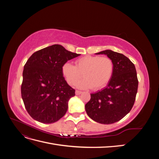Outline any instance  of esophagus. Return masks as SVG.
<instances>
[{
  "label": "esophagus",
  "mask_w": 159,
  "mask_h": 159,
  "mask_svg": "<svg viewBox=\"0 0 159 159\" xmlns=\"http://www.w3.org/2000/svg\"><path fill=\"white\" fill-rule=\"evenodd\" d=\"M81 93H82V91H79V90H76V91H75V95H80Z\"/></svg>",
  "instance_id": "34e87169"
}]
</instances>
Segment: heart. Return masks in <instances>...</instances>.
I'll use <instances>...</instances> for the list:
<instances>
[{
	"mask_svg": "<svg viewBox=\"0 0 159 159\" xmlns=\"http://www.w3.org/2000/svg\"><path fill=\"white\" fill-rule=\"evenodd\" d=\"M75 66L68 62L61 68L62 74L67 82L73 85L81 77L77 86L80 88L98 90L105 87L111 79L114 72V63L109 57L85 56L75 61Z\"/></svg>",
	"mask_w": 159,
	"mask_h": 159,
	"instance_id": "heart-1",
	"label": "heart"
}]
</instances>
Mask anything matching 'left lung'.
<instances>
[{"instance_id":"left-lung-1","label":"left lung","mask_w":159,"mask_h":159,"mask_svg":"<svg viewBox=\"0 0 159 159\" xmlns=\"http://www.w3.org/2000/svg\"><path fill=\"white\" fill-rule=\"evenodd\" d=\"M96 54H105L114 63V72L106 88L91 94L85 108L88 116L102 124L120 121L131 110L138 89L135 66L127 57L107 50Z\"/></svg>"}]
</instances>
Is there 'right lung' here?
Masks as SVG:
<instances>
[{"label":"right lung","mask_w":159,"mask_h":159,"mask_svg":"<svg viewBox=\"0 0 159 159\" xmlns=\"http://www.w3.org/2000/svg\"><path fill=\"white\" fill-rule=\"evenodd\" d=\"M80 54L54 44L38 50L24 67L21 95L31 117L42 123H53L66 114L75 89L62 74L64 64Z\"/></svg>","instance_id":"add662e5"}]
</instances>
